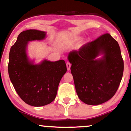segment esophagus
Instances as JSON below:
<instances>
[{
  "instance_id": "obj_1",
  "label": "esophagus",
  "mask_w": 131,
  "mask_h": 131,
  "mask_svg": "<svg viewBox=\"0 0 131 131\" xmlns=\"http://www.w3.org/2000/svg\"><path fill=\"white\" fill-rule=\"evenodd\" d=\"M71 64L70 62H67V70H70V68H71Z\"/></svg>"
}]
</instances>
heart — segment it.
I'll use <instances>...</instances> for the list:
<instances>
[{
    "mask_svg": "<svg viewBox=\"0 0 131 131\" xmlns=\"http://www.w3.org/2000/svg\"><path fill=\"white\" fill-rule=\"evenodd\" d=\"M70 40L71 42H76L79 40V38L77 37V36H70Z\"/></svg>",
    "mask_w": 131,
    "mask_h": 131,
    "instance_id": "1",
    "label": "heart"
}]
</instances>
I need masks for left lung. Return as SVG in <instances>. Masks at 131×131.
Returning a JSON list of instances; mask_svg holds the SVG:
<instances>
[{
	"mask_svg": "<svg viewBox=\"0 0 131 131\" xmlns=\"http://www.w3.org/2000/svg\"><path fill=\"white\" fill-rule=\"evenodd\" d=\"M103 54L101 59L95 57ZM75 90L82 101L99 105L115 95L121 81L124 62L118 42L109 34L83 45L68 55Z\"/></svg>",
	"mask_w": 131,
	"mask_h": 131,
	"instance_id": "obj_1",
	"label": "left lung"
}]
</instances>
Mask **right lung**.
Listing matches in <instances>:
<instances>
[{
  "label": "right lung",
  "instance_id": "right-lung-1",
  "mask_svg": "<svg viewBox=\"0 0 131 131\" xmlns=\"http://www.w3.org/2000/svg\"><path fill=\"white\" fill-rule=\"evenodd\" d=\"M46 34L37 30L22 31L9 53L8 70L13 85L22 100L34 107L49 104L55 100L61 79L67 71L63 60H45L34 64L28 59V42L43 40Z\"/></svg>",
  "mask_w": 131,
  "mask_h": 131
}]
</instances>
